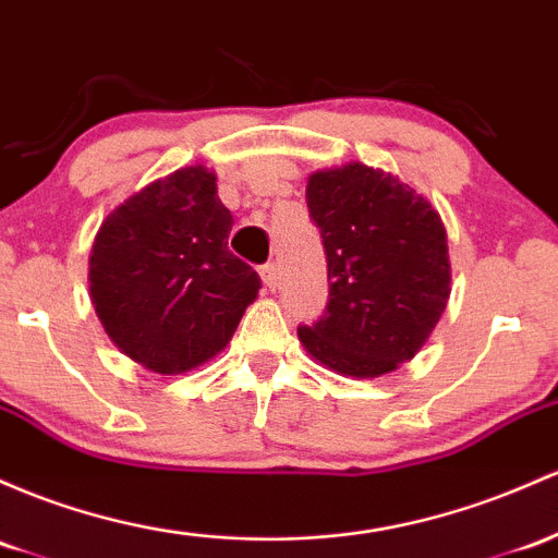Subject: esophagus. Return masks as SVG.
<instances>
[{"label": "esophagus", "instance_id": "esophagus-1", "mask_svg": "<svg viewBox=\"0 0 558 558\" xmlns=\"http://www.w3.org/2000/svg\"><path fill=\"white\" fill-rule=\"evenodd\" d=\"M259 275H262V283H265L269 291H275V286H278V267L269 262V265L259 267Z\"/></svg>", "mask_w": 558, "mask_h": 558}]
</instances>
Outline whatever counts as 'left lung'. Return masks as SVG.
Here are the masks:
<instances>
[{"instance_id": "8db88e82", "label": "left lung", "mask_w": 558, "mask_h": 558, "mask_svg": "<svg viewBox=\"0 0 558 558\" xmlns=\"http://www.w3.org/2000/svg\"><path fill=\"white\" fill-rule=\"evenodd\" d=\"M328 307L299 341L326 368L376 378L415 357L450 299L448 232L424 195L354 161L307 180Z\"/></svg>"}]
</instances>
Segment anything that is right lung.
Returning a JSON list of instances; mask_svg holds the SVG:
<instances>
[{
    "label": "right lung",
    "mask_w": 558,
    "mask_h": 558,
    "mask_svg": "<svg viewBox=\"0 0 558 558\" xmlns=\"http://www.w3.org/2000/svg\"><path fill=\"white\" fill-rule=\"evenodd\" d=\"M232 214L201 163L150 182L100 225L89 296L116 347L161 376L198 368L230 344L262 289L228 251Z\"/></svg>",
    "instance_id": "1"
}]
</instances>
